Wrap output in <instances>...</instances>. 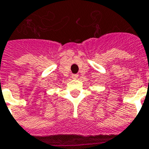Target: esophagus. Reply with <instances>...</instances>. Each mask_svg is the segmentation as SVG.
<instances>
[{"mask_svg":"<svg viewBox=\"0 0 149 149\" xmlns=\"http://www.w3.org/2000/svg\"><path fill=\"white\" fill-rule=\"evenodd\" d=\"M72 78H73V79H77V77H78V75H77V74L72 75Z\"/></svg>","mask_w":149,"mask_h":149,"instance_id":"esophagus-1","label":"esophagus"}]
</instances>
